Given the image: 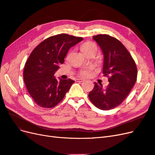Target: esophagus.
Segmentation results:
<instances>
[{
    "instance_id": "obj_1",
    "label": "esophagus",
    "mask_w": 155,
    "mask_h": 155,
    "mask_svg": "<svg viewBox=\"0 0 155 155\" xmlns=\"http://www.w3.org/2000/svg\"><path fill=\"white\" fill-rule=\"evenodd\" d=\"M84 81H85V79H77L78 82H83Z\"/></svg>"
}]
</instances>
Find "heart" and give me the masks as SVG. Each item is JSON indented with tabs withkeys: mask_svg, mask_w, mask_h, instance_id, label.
<instances>
[{
	"mask_svg": "<svg viewBox=\"0 0 155 155\" xmlns=\"http://www.w3.org/2000/svg\"><path fill=\"white\" fill-rule=\"evenodd\" d=\"M93 46H95V45L92 43H91V42H86V43H83L81 46V50H82L83 52L85 53V52H87V51H88ZM91 74V69L83 70H81V72H80L81 76H82L83 77H88V76H90Z\"/></svg>",
	"mask_w": 155,
	"mask_h": 155,
	"instance_id": "obj_1",
	"label": "heart"
}]
</instances>
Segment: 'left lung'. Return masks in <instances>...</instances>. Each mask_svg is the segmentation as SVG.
Here are the masks:
<instances>
[{
  "instance_id": "1",
  "label": "left lung",
  "mask_w": 155,
  "mask_h": 155,
  "mask_svg": "<svg viewBox=\"0 0 155 155\" xmlns=\"http://www.w3.org/2000/svg\"><path fill=\"white\" fill-rule=\"evenodd\" d=\"M104 54L103 73L109 84L104 88L94 83L88 94L92 104L101 110L112 109L120 105L130 93L137 79V65L128 50L120 41L108 35L93 36Z\"/></svg>"
}]
</instances>
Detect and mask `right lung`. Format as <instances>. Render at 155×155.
I'll list each match as a JSON object with an SVG mask.
<instances>
[{
	"mask_svg": "<svg viewBox=\"0 0 155 155\" xmlns=\"http://www.w3.org/2000/svg\"><path fill=\"white\" fill-rule=\"evenodd\" d=\"M83 39L62 34L48 37L31 51L25 64L24 81L30 95L39 106L51 108L61 101L75 82L57 79L54 74L69 49Z\"/></svg>",
	"mask_w": 155,
	"mask_h": 155,
	"instance_id": "right-lung-1",
	"label": "right lung"
}]
</instances>
